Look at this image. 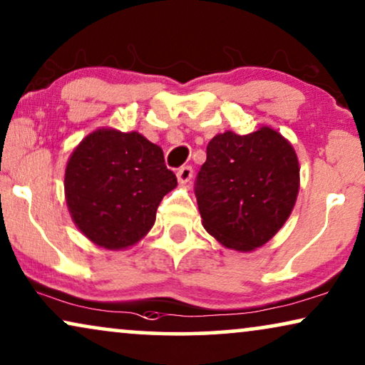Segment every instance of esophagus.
<instances>
[{
	"instance_id": "esophagus-1",
	"label": "esophagus",
	"mask_w": 365,
	"mask_h": 365,
	"mask_svg": "<svg viewBox=\"0 0 365 365\" xmlns=\"http://www.w3.org/2000/svg\"><path fill=\"white\" fill-rule=\"evenodd\" d=\"M192 177H193V168L192 167H182V168H178V172H177V178H178V182L180 183H188L192 180Z\"/></svg>"
}]
</instances>
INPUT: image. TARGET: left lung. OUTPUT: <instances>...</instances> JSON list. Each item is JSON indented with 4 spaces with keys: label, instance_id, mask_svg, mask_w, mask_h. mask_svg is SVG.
Segmentation results:
<instances>
[{
    "label": "left lung",
    "instance_id": "left-lung-1",
    "mask_svg": "<svg viewBox=\"0 0 365 365\" xmlns=\"http://www.w3.org/2000/svg\"><path fill=\"white\" fill-rule=\"evenodd\" d=\"M299 172L292 145L269 126L215 135L195 182L203 227L227 249L267 244L292 212Z\"/></svg>",
    "mask_w": 365,
    "mask_h": 365
}]
</instances>
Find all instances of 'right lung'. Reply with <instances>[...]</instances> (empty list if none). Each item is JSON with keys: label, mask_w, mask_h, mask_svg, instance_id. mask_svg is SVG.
Here are the masks:
<instances>
[{"label": "right lung", "mask_w": 365, "mask_h": 365, "mask_svg": "<svg viewBox=\"0 0 365 365\" xmlns=\"http://www.w3.org/2000/svg\"><path fill=\"white\" fill-rule=\"evenodd\" d=\"M177 187L163 150L137 132L100 128L73 150L65 197L85 237L108 250L128 249L153 227L162 198Z\"/></svg>", "instance_id": "add662e5"}]
</instances>
